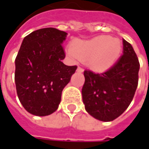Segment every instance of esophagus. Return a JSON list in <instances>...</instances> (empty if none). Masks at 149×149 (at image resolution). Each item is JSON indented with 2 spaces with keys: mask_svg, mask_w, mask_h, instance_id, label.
Wrapping results in <instances>:
<instances>
[{
  "mask_svg": "<svg viewBox=\"0 0 149 149\" xmlns=\"http://www.w3.org/2000/svg\"><path fill=\"white\" fill-rule=\"evenodd\" d=\"M77 70L79 72H80V73H82V72L84 71V70L81 68V67H78V69H77Z\"/></svg>",
  "mask_w": 149,
  "mask_h": 149,
  "instance_id": "obj_1",
  "label": "esophagus"
}]
</instances>
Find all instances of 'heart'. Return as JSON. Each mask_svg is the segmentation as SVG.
Returning <instances> with one entry per match:
<instances>
[{
    "mask_svg": "<svg viewBox=\"0 0 149 149\" xmlns=\"http://www.w3.org/2000/svg\"><path fill=\"white\" fill-rule=\"evenodd\" d=\"M120 41L110 36H100L90 40H79L71 45V54L81 60H86L94 70H104L117 60L121 53Z\"/></svg>",
    "mask_w": 149,
    "mask_h": 149,
    "instance_id": "heart-1",
    "label": "heart"
}]
</instances>
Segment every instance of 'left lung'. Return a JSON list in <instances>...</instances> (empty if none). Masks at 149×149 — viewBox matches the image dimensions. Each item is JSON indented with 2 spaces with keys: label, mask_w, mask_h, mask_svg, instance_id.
Returning a JSON list of instances; mask_svg holds the SVG:
<instances>
[{
  "label": "left lung",
  "mask_w": 149,
  "mask_h": 149,
  "mask_svg": "<svg viewBox=\"0 0 149 149\" xmlns=\"http://www.w3.org/2000/svg\"><path fill=\"white\" fill-rule=\"evenodd\" d=\"M123 54L103 73L84 70L82 98L86 111L96 119L109 122L120 116L134 99L139 82V62L134 49L123 40Z\"/></svg>",
  "instance_id": "obj_1"
}]
</instances>
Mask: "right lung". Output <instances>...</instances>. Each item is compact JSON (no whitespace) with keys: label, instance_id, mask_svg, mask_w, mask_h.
<instances>
[{"label":"right lung","instance_id":"add662e5","mask_svg":"<svg viewBox=\"0 0 149 149\" xmlns=\"http://www.w3.org/2000/svg\"><path fill=\"white\" fill-rule=\"evenodd\" d=\"M66 36V32L49 27L31 32L21 43L15 60V88L21 104L33 115L56 111L62 91L77 69L62 62Z\"/></svg>","mask_w":149,"mask_h":149}]
</instances>
